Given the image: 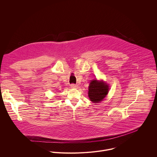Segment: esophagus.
Segmentation results:
<instances>
[{
  "instance_id": "34e87169",
  "label": "esophagus",
  "mask_w": 157,
  "mask_h": 157,
  "mask_svg": "<svg viewBox=\"0 0 157 157\" xmlns=\"http://www.w3.org/2000/svg\"><path fill=\"white\" fill-rule=\"evenodd\" d=\"M70 86H71V88H77V87H78L77 84H71V85H70Z\"/></svg>"
}]
</instances>
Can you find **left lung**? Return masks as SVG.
<instances>
[{"label": "left lung", "mask_w": 157, "mask_h": 157, "mask_svg": "<svg viewBox=\"0 0 157 157\" xmlns=\"http://www.w3.org/2000/svg\"><path fill=\"white\" fill-rule=\"evenodd\" d=\"M88 96L93 102L99 103L107 95L109 85L103 81L92 80L89 86Z\"/></svg>", "instance_id": "left-lung-1"}]
</instances>
